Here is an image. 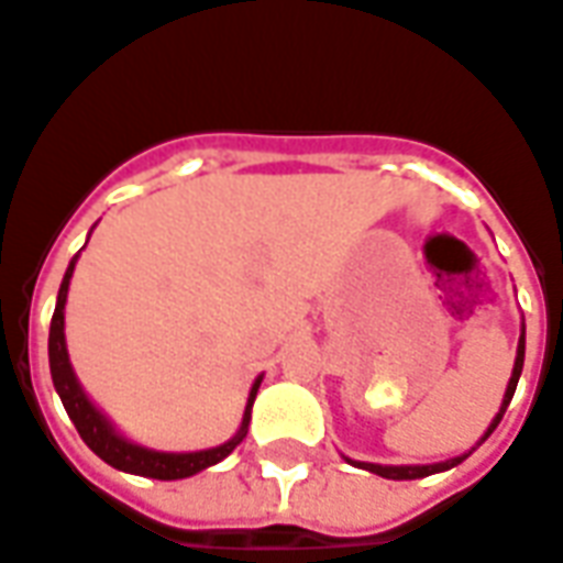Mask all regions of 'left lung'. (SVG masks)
Returning a JSON list of instances; mask_svg holds the SVG:
<instances>
[{"label": "left lung", "instance_id": "8db88e82", "mask_svg": "<svg viewBox=\"0 0 563 563\" xmlns=\"http://www.w3.org/2000/svg\"><path fill=\"white\" fill-rule=\"evenodd\" d=\"M522 363H525V327H522V339H519V347H516V366H512L510 384H507V393H504V401H500V411L495 413V420H492V426L486 429V434L479 438V444H483V441L498 429L500 417H504V411H507V405H510L512 399V393H516L519 375H522ZM465 459L467 453L455 455V459H450V462H438V465H372V462H351V465L366 467V471H372V474H377V477H387V479H420V477H429V474H438V471H446V467H455L459 462H465Z\"/></svg>", "mask_w": 563, "mask_h": 563}]
</instances>
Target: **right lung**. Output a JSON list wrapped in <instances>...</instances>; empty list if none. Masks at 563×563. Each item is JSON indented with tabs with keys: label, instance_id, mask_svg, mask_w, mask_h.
I'll return each mask as SVG.
<instances>
[{
	"label": "right lung",
	"instance_id": "obj_1",
	"mask_svg": "<svg viewBox=\"0 0 563 563\" xmlns=\"http://www.w3.org/2000/svg\"><path fill=\"white\" fill-rule=\"evenodd\" d=\"M74 257L68 269H65L63 285H59V297H56V311H53L51 321V342H47V351H51V375L53 387L63 399L65 411L71 417L74 429L80 432V438L86 441V446L104 459L108 465L125 471V474H137V477H152V479H183L191 477L197 471H203L209 465H219L224 455H231L236 450L245 432H249V420H252V405L254 396H257V387L264 377L254 380L252 393H249V405H245V417H242L240 432L233 434L228 444L212 446V450H197V453H158V450H146L141 444H131L129 438L113 429L108 422V417L98 411L96 405L89 401V396L84 393V387L77 384L74 377V368L68 363V347H65V299H68V282H71Z\"/></svg>",
	"mask_w": 563,
	"mask_h": 563
}]
</instances>
